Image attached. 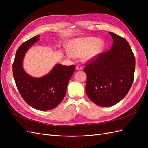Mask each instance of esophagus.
<instances>
[{"label": "esophagus", "mask_w": 148, "mask_h": 148, "mask_svg": "<svg viewBox=\"0 0 148 148\" xmlns=\"http://www.w3.org/2000/svg\"><path fill=\"white\" fill-rule=\"evenodd\" d=\"M82 69H83V66L80 65H78L77 66H76V69L77 70H82Z\"/></svg>", "instance_id": "34e87169"}]
</instances>
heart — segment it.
Here are the masks:
<instances>
[{
  "instance_id": "obj_1",
  "label": "heart",
  "mask_w": 148,
  "mask_h": 148,
  "mask_svg": "<svg viewBox=\"0 0 148 148\" xmlns=\"http://www.w3.org/2000/svg\"><path fill=\"white\" fill-rule=\"evenodd\" d=\"M104 46V42L95 37L76 39L71 42L67 55L71 59L84 55L85 59L91 60L99 54Z\"/></svg>"
}]
</instances>
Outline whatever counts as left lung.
I'll list each match as a JSON object with an SVG mask.
<instances>
[{"mask_svg":"<svg viewBox=\"0 0 148 148\" xmlns=\"http://www.w3.org/2000/svg\"><path fill=\"white\" fill-rule=\"evenodd\" d=\"M114 44L108 51L100 53L86 63V92L91 101L109 107L122 100L134 79L135 57L126 39L109 32Z\"/></svg>","mask_w":148,"mask_h":148,"instance_id":"8db88e82","label":"left lung"}]
</instances>
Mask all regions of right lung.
<instances>
[{"mask_svg": "<svg viewBox=\"0 0 148 148\" xmlns=\"http://www.w3.org/2000/svg\"><path fill=\"white\" fill-rule=\"evenodd\" d=\"M38 40L39 36H36L18 49L12 66L13 75L24 101L36 109L48 110L54 109L64 99L75 65L57 64L50 73L41 78L30 77L22 66L23 58L28 49Z\"/></svg>", "mask_w": 148, "mask_h": 148, "instance_id": "1", "label": "right lung"}]
</instances>
